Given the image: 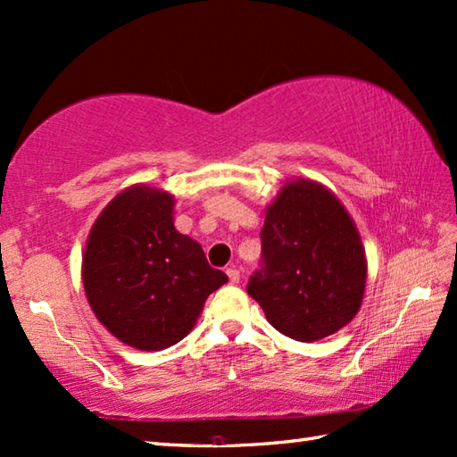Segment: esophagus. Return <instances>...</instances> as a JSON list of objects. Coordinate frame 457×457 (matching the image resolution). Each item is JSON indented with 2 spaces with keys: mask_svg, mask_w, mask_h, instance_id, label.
<instances>
[{
  "mask_svg": "<svg viewBox=\"0 0 457 457\" xmlns=\"http://www.w3.org/2000/svg\"><path fill=\"white\" fill-rule=\"evenodd\" d=\"M227 276H228L230 284H238V282H240V270H238V268H235V266L227 268Z\"/></svg>",
  "mask_w": 457,
  "mask_h": 457,
  "instance_id": "esophagus-1",
  "label": "esophagus"
}]
</instances>
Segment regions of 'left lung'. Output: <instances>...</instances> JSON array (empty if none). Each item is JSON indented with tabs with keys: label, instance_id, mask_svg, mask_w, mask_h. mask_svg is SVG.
Instances as JSON below:
<instances>
[{
	"label": "left lung",
	"instance_id": "8db88e82",
	"mask_svg": "<svg viewBox=\"0 0 457 457\" xmlns=\"http://www.w3.org/2000/svg\"><path fill=\"white\" fill-rule=\"evenodd\" d=\"M262 268L246 292L286 337L312 343L355 318L367 258L355 222L335 195L312 179L286 183L268 204Z\"/></svg>",
	"mask_w": 457,
	"mask_h": 457
}]
</instances>
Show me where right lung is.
Segmentation results:
<instances>
[{"mask_svg": "<svg viewBox=\"0 0 457 457\" xmlns=\"http://www.w3.org/2000/svg\"><path fill=\"white\" fill-rule=\"evenodd\" d=\"M175 199L132 185L112 199L90 228L82 286L92 312L126 345L162 351L197 323L225 272L211 268L197 240L173 227Z\"/></svg>", "mask_w": 457, "mask_h": 457, "instance_id": "add662e5", "label": "right lung"}]
</instances>
